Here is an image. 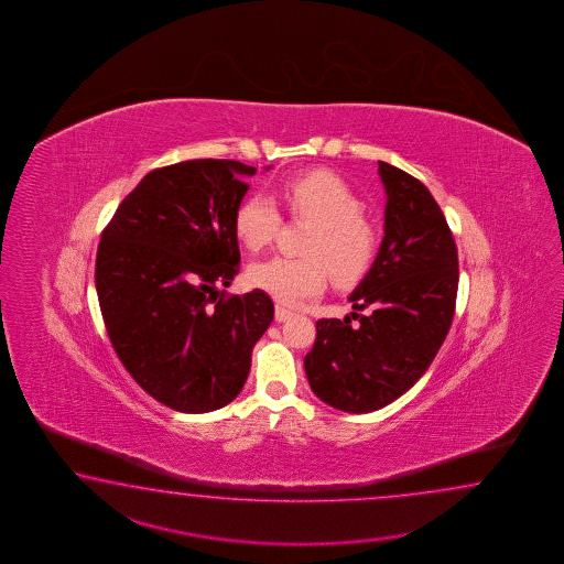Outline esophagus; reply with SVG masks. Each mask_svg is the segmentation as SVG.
<instances>
[{
	"label": "esophagus",
	"instance_id": "obj_1",
	"mask_svg": "<svg viewBox=\"0 0 564 564\" xmlns=\"http://www.w3.org/2000/svg\"><path fill=\"white\" fill-rule=\"evenodd\" d=\"M292 316H294V312L288 311V308H284V306H280V304H278L276 323H286V321H290Z\"/></svg>",
	"mask_w": 564,
	"mask_h": 564
}]
</instances>
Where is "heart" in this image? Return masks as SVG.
I'll return each instance as SVG.
<instances>
[{
	"label": "heart",
	"instance_id": "1",
	"mask_svg": "<svg viewBox=\"0 0 564 564\" xmlns=\"http://www.w3.org/2000/svg\"><path fill=\"white\" fill-rule=\"evenodd\" d=\"M280 197L294 219L312 224L302 243L304 258L274 256L248 270L253 288L282 304H296L323 292L328 274L336 286H352L369 274L379 253V231L362 216L359 195L326 169H312L284 181ZM282 216L265 195L243 197L234 212V234L248 252L268 248Z\"/></svg>",
	"mask_w": 564,
	"mask_h": 564
}]
</instances>
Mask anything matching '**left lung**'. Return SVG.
Here are the masks:
<instances>
[{
	"instance_id": "left-lung-1",
	"label": "left lung",
	"mask_w": 564,
	"mask_h": 564,
	"mask_svg": "<svg viewBox=\"0 0 564 564\" xmlns=\"http://www.w3.org/2000/svg\"><path fill=\"white\" fill-rule=\"evenodd\" d=\"M379 175L387 192L379 256L350 294L355 312L318 321L304 357L314 395L347 413L377 411L417 383L456 312L457 248L444 212L405 171L379 161Z\"/></svg>"
}]
</instances>
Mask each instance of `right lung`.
Instances as JSON below:
<instances>
[{
  "label": "right lung",
  "instance_id": "right-lung-1",
  "mask_svg": "<svg viewBox=\"0 0 564 564\" xmlns=\"http://www.w3.org/2000/svg\"><path fill=\"white\" fill-rule=\"evenodd\" d=\"M256 171L228 159L153 169L102 229L95 280L108 338L132 379L175 411L234 401L274 318L262 290H221L240 272L234 212Z\"/></svg>",
  "mask_w": 564,
  "mask_h": 564
}]
</instances>
